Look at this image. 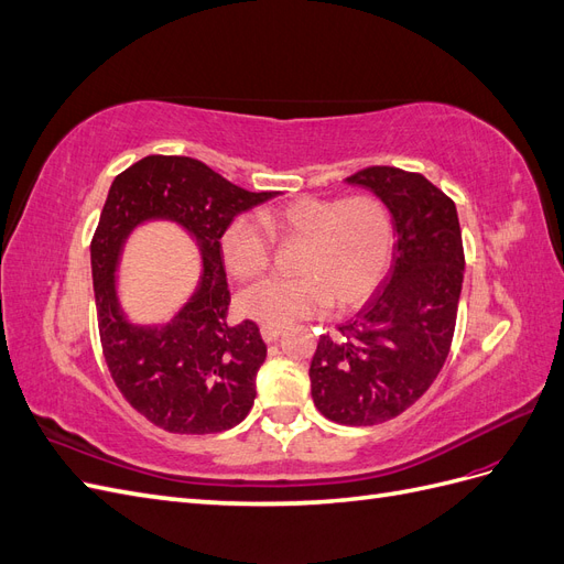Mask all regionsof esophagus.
Segmentation results:
<instances>
[{
    "label": "esophagus",
    "instance_id": "1",
    "mask_svg": "<svg viewBox=\"0 0 564 564\" xmlns=\"http://www.w3.org/2000/svg\"><path fill=\"white\" fill-rule=\"evenodd\" d=\"M280 334H282V327H265V324L261 327V336H263L265 344H272V340H278Z\"/></svg>",
    "mask_w": 564,
    "mask_h": 564
}]
</instances>
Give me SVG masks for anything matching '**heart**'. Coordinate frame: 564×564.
Instances as JSON below:
<instances>
[{
	"label": "heart",
	"instance_id": "1",
	"mask_svg": "<svg viewBox=\"0 0 564 564\" xmlns=\"http://www.w3.org/2000/svg\"><path fill=\"white\" fill-rule=\"evenodd\" d=\"M260 220L237 216L220 235V253L230 275L253 280L272 263L270 234L301 245L294 280H263L237 299V308L265 327L308 319L327 308L352 311L386 280L395 253V224L377 195H303L265 209Z\"/></svg>",
	"mask_w": 564,
	"mask_h": 564
}]
</instances>
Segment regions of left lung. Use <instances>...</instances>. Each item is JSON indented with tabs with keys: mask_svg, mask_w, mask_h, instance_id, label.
Masks as SVG:
<instances>
[{
	"mask_svg": "<svg viewBox=\"0 0 564 564\" xmlns=\"http://www.w3.org/2000/svg\"><path fill=\"white\" fill-rule=\"evenodd\" d=\"M348 181L386 202L398 242L377 294L338 334L319 336L311 392L329 421L377 425L412 406L445 365L466 256L454 199L423 174L367 166Z\"/></svg>",
	"mask_w": 564,
	"mask_h": 564,
	"instance_id": "8db88e82",
	"label": "left lung"
}]
</instances>
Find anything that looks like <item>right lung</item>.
Here are the masks:
<instances>
[{
    "mask_svg": "<svg viewBox=\"0 0 564 564\" xmlns=\"http://www.w3.org/2000/svg\"><path fill=\"white\" fill-rule=\"evenodd\" d=\"M275 193H249L193 158L148 155L110 185L91 240L100 348L124 400L158 429L181 435L228 431L256 398L265 344L251 319L228 322L230 289L220 235L230 220ZM169 217L203 251V284L164 328H135L116 305L113 268L126 235L143 219Z\"/></svg>",
    "mask_w": 564,
    "mask_h": 564,
    "instance_id": "right-lung-1",
    "label": "right lung"
}]
</instances>
